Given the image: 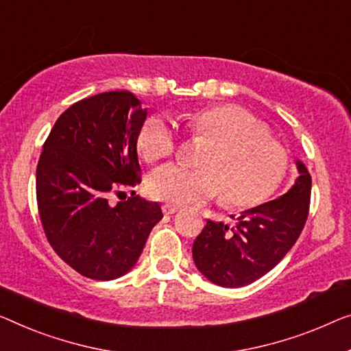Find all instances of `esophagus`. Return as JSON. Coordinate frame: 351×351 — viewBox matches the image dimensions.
<instances>
[{"mask_svg":"<svg viewBox=\"0 0 351 351\" xmlns=\"http://www.w3.org/2000/svg\"><path fill=\"white\" fill-rule=\"evenodd\" d=\"M178 206L175 205H170V203H165V205H162V211H164V214H175L178 211Z\"/></svg>","mask_w":351,"mask_h":351,"instance_id":"34e87169","label":"esophagus"}]
</instances>
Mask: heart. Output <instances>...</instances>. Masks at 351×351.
I'll use <instances>...</instances> for the list:
<instances>
[{
  "instance_id": "b5f03b06",
  "label": "heart",
  "mask_w": 351,
  "mask_h": 351,
  "mask_svg": "<svg viewBox=\"0 0 351 351\" xmlns=\"http://www.w3.org/2000/svg\"><path fill=\"white\" fill-rule=\"evenodd\" d=\"M187 128L211 142L200 160L202 170L167 165L156 170L149 191L170 205L211 200L223 191V202L234 208H254L273 195L289 170L284 146L252 113L232 104L206 107L187 117ZM138 149L151 162L169 158L176 146L173 125L164 118L146 119L138 134Z\"/></svg>"
}]
</instances>
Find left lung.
<instances>
[{"mask_svg": "<svg viewBox=\"0 0 351 351\" xmlns=\"http://www.w3.org/2000/svg\"><path fill=\"white\" fill-rule=\"evenodd\" d=\"M300 176L284 195L245 209L237 226L208 221L192 247L197 269L213 284L238 289L269 273L293 247L309 214L312 178L296 160Z\"/></svg>", "mask_w": 351, "mask_h": 351, "instance_id": "1", "label": "left lung"}]
</instances>
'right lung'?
<instances>
[{
	"instance_id": "add662e5",
	"label": "right lung",
	"mask_w": 351,
	"mask_h": 351,
	"mask_svg": "<svg viewBox=\"0 0 351 351\" xmlns=\"http://www.w3.org/2000/svg\"><path fill=\"white\" fill-rule=\"evenodd\" d=\"M146 108L129 91L82 99L56 119L36 169V195L45 237L61 260L82 276L112 280L134 268L159 203L129 197L142 181L137 140Z\"/></svg>"
}]
</instances>
